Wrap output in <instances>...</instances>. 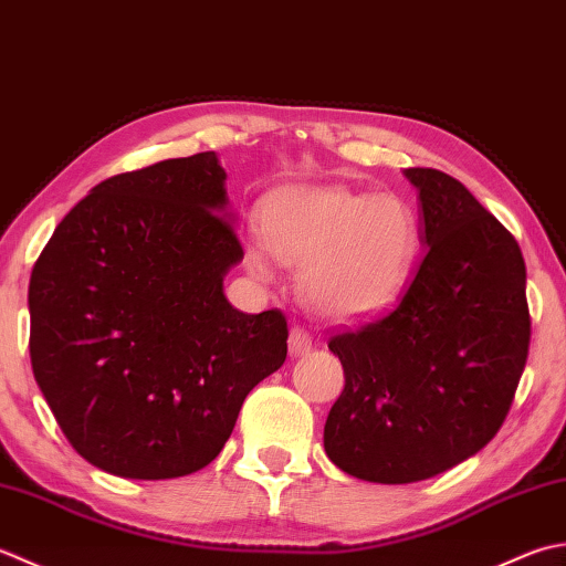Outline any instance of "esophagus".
<instances>
[{
	"mask_svg": "<svg viewBox=\"0 0 566 566\" xmlns=\"http://www.w3.org/2000/svg\"><path fill=\"white\" fill-rule=\"evenodd\" d=\"M287 349H291L293 356H303L310 349H313V334L303 327H293L291 337H287Z\"/></svg>",
	"mask_w": 566,
	"mask_h": 566,
	"instance_id": "34e87169",
	"label": "esophagus"
}]
</instances>
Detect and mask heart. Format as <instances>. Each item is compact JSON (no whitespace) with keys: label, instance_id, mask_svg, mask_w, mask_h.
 Here are the masks:
<instances>
[{"label":"heart","instance_id":"1","mask_svg":"<svg viewBox=\"0 0 566 566\" xmlns=\"http://www.w3.org/2000/svg\"><path fill=\"white\" fill-rule=\"evenodd\" d=\"M263 244L251 266L269 273V251L300 266V295L322 315L354 319L386 307L418 251V219L396 195L342 186L287 188L261 212Z\"/></svg>","mask_w":566,"mask_h":566}]
</instances>
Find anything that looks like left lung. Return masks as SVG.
I'll list each match as a JSON object with an SVG mask.
<instances>
[{
    "label": "left lung",
    "mask_w": 566,
    "mask_h": 566,
    "mask_svg": "<svg viewBox=\"0 0 566 566\" xmlns=\"http://www.w3.org/2000/svg\"><path fill=\"white\" fill-rule=\"evenodd\" d=\"M420 190L422 259L384 315L332 334L344 390L325 452L347 474L412 483L486 447L530 349L525 261L515 237L461 182L408 168Z\"/></svg>",
    "instance_id": "left-lung-1"
}]
</instances>
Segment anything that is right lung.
<instances>
[{
	"instance_id": "1",
	"label": "right lung",
	"mask_w": 566,
	"mask_h": 566,
	"mask_svg": "<svg viewBox=\"0 0 566 566\" xmlns=\"http://www.w3.org/2000/svg\"><path fill=\"white\" fill-rule=\"evenodd\" d=\"M224 178L205 151L102 180L33 263V376L67 442L107 474L207 467L285 361L281 310L247 315L222 293L244 259Z\"/></svg>"
}]
</instances>
